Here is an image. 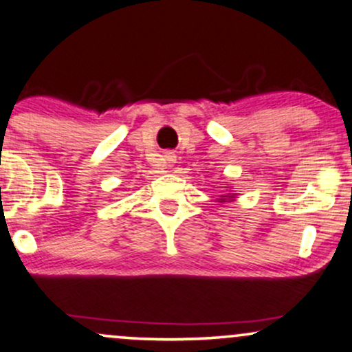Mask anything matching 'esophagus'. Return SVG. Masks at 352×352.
I'll return each instance as SVG.
<instances>
[{"label": "esophagus", "mask_w": 352, "mask_h": 352, "mask_svg": "<svg viewBox=\"0 0 352 352\" xmlns=\"http://www.w3.org/2000/svg\"><path fill=\"white\" fill-rule=\"evenodd\" d=\"M166 161H168V164H173V163H175V161H176V156L169 153V155L166 156Z\"/></svg>", "instance_id": "34e87169"}]
</instances>
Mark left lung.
<instances>
[{
	"label": "left lung",
	"instance_id": "obj_1",
	"mask_svg": "<svg viewBox=\"0 0 352 352\" xmlns=\"http://www.w3.org/2000/svg\"><path fill=\"white\" fill-rule=\"evenodd\" d=\"M222 197H227V196H222ZM229 197H230V196H229Z\"/></svg>",
	"mask_w": 352,
	"mask_h": 352
}]
</instances>
